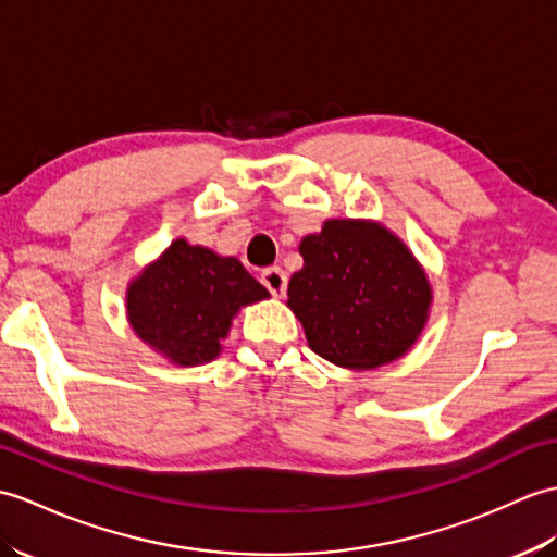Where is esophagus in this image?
<instances>
[{
  "label": "esophagus",
  "instance_id": "34e87169",
  "mask_svg": "<svg viewBox=\"0 0 557 557\" xmlns=\"http://www.w3.org/2000/svg\"><path fill=\"white\" fill-rule=\"evenodd\" d=\"M261 282L270 294L277 296V299H280V296H284V289H287V275H284V270L277 268V265L265 268L261 273Z\"/></svg>",
  "mask_w": 557,
  "mask_h": 557
}]
</instances>
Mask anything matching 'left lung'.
<instances>
[{
	"label": "left lung",
	"instance_id": "8db88e82",
	"mask_svg": "<svg viewBox=\"0 0 557 557\" xmlns=\"http://www.w3.org/2000/svg\"><path fill=\"white\" fill-rule=\"evenodd\" d=\"M287 306L310 351L346 370L404 358L430 320L432 284L406 242L377 220L330 218L299 244Z\"/></svg>",
	"mask_w": 557,
	"mask_h": 557
}]
</instances>
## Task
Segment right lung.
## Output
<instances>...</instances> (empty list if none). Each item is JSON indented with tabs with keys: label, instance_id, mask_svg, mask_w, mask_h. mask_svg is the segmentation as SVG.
<instances>
[{
	"label": "right lung",
	"instance_id": "1",
	"mask_svg": "<svg viewBox=\"0 0 557 557\" xmlns=\"http://www.w3.org/2000/svg\"><path fill=\"white\" fill-rule=\"evenodd\" d=\"M268 296L235 256L177 237L127 282L125 315L153 354L194 368L215 360L239 310Z\"/></svg>",
	"mask_w": 557,
	"mask_h": 557
}]
</instances>
